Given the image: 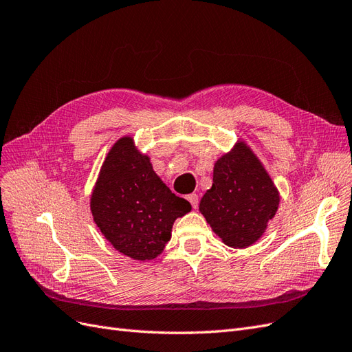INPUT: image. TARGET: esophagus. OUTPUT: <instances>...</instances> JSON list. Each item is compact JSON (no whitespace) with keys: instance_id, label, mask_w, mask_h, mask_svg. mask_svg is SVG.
I'll list each match as a JSON object with an SVG mask.
<instances>
[{"instance_id":"34e87169","label":"esophagus","mask_w":352,"mask_h":352,"mask_svg":"<svg viewBox=\"0 0 352 352\" xmlns=\"http://www.w3.org/2000/svg\"><path fill=\"white\" fill-rule=\"evenodd\" d=\"M188 201L190 202V206H192V208H197V207H198V195H197V194L188 195Z\"/></svg>"}]
</instances>
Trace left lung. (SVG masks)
I'll return each mask as SVG.
<instances>
[{
	"mask_svg": "<svg viewBox=\"0 0 352 352\" xmlns=\"http://www.w3.org/2000/svg\"><path fill=\"white\" fill-rule=\"evenodd\" d=\"M279 201V190L258 157L238 141L216 162L212 186L201 198L199 211L228 247L247 248L263 236Z\"/></svg>",
	"mask_w": 352,
	"mask_h": 352,
	"instance_id": "1",
	"label": "left lung"
}]
</instances>
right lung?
<instances>
[{
	"mask_svg": "<svg viewBox=\"0 0 352 352\" xmlns=\"http://www.w3.org/2000/svg\"><path fill=\"white\" fill-rule=\"evenodd\" d=\"M190 204L175 195L153 170L131 136L117 141L105 157L91 195L94 221L113 247L133 260H154L172 238L177 217Z\"/></svg>",
	"mask_w": 352,
	"mask_h": 352,
	"instance_id": "1",
	"label": "right lung"
}]
</instances>
